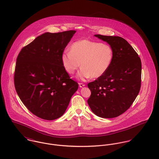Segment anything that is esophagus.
I'll use <instances>...</instances> for the list:
<instances>
[{"label":"esophagus","instance_id":"1","mask_svg":"<svg viewBox=\"0 0 159 159\" xmlns=\"http://www.w3.org/2000/svg\"><path fill=\"white\" fill-rule=\"evenodd\" d=\"M79 86L80 87V88H83V87H84V86H85V84H84L83 83H79Z\"/></svg>","mask_w":159,"mask_h":159}]
</instances>
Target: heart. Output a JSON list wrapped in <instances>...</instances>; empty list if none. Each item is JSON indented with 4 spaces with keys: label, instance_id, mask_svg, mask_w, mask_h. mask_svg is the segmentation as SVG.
<instances>
[{
    "label": "heart",
    "instance_id": "b5f03b06",
    "mask_svg": "<svg viewBox=\"0 0 159 159\" xmlns=\"http://www.w3.org/2000/svg\"><path fill=\"white\" fill-rule=\"evenodd\" d=\"M113 57L111 48L108 45L90 40H81L70 46V51H64L61 62L64 70L73 75L80 67L77 77L81 80L102 76L110 68Z\"/></svg>",
    "mask_w": 159,
    "mask_h": 159
}]
</instances>
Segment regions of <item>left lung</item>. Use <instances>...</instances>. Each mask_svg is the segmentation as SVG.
I'll return each mask as SVG.
<instances>
[{
	"mask_svg": "<svg viewBox=\"0 0 159 159\" xmlns=\"http://www.w3.org/2000/svg\"><path fill=\"white\" fill-rule=\"evenodd\" d=\"M111 48L113 57L107 71L88 83L91 95L88 103L92 111L102 118H113L127 111L141 87V62L125 39L117 36L94 35Z\"/></svg>",
	"mask_w": 159,
	"mask_h": 159,
	"instance_id": "8db88e82",
	"label": "left lung"
}]
</instances>
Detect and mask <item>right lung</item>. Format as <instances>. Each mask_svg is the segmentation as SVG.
<instances>
[{
	"instance_id": "add662e5",
	"label": "right lung",
	"mask_w": 159,
	"mask_h": 159,
	"mask_svg": "<svg viewBox=\"0 0 159 159\" xmlns=\"http://www.w3.org/2000/svg\"><path fill=\"white\" fill-rule=\"evenodd\" d=\"M75 32H46L24 47L18 56L15 89L26 108L41 119L61 117L78 88L61 62V55Z\"/></svg>"
}]
</instances>
